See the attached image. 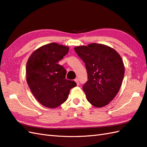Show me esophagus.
<instances>
[{
	"instance_id": "34e87169",
	"label": "esophagus",
	"mask_w": 147,
	"mask_h": 147,
	"mask_svg": "<svg viewBox=\"0 0 147 147\" xmlns=\"http://www.w3.org/2000/svg\"><path fill=\"white\" fill-rule=\"evenodd\" d=\"M74 81L76 82V84H77V85H79V84H80V83H79V81H78V78H76V79L74 80Z\"/></svg>"
}]
</instances>
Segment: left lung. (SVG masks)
<instances>
[{"label": "left lung", "mask_w": 147, "mask_h": 147, "mask_svg": "<svg viewBox=\"0 0 147 147\" xmlns=\"http://www.w3.org/2000/svg\"><path fill=\"white\" fill-rule=\"evenodd\" d=\"M74 50L86 66L88 80L83 90L87 100L95 107L107 105L117 94L123 80L125 66L120 54L97 43L75 47Z\"/></svg>", "instance_id": "1"}]
</instances>
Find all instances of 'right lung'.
I'll return each instance as SVG.
<instances>
[{"label": "right lung", "mask_w": 147, "mask_h": 147, "mask_svg": "<svg viewBox=\"0 0 147 147\" xmlns=\"http://www.w3.org/2000/svg\"><path fill=\"white\" fill-rule=\"evenodd\" d=\"M69 49L55 42L46 44L34 51L27 62V83L36 100L47 108L63 104L76 86V82L66 79V69L57 63Z\"/></svg>", "instance_id": "1"}]
</instances>
